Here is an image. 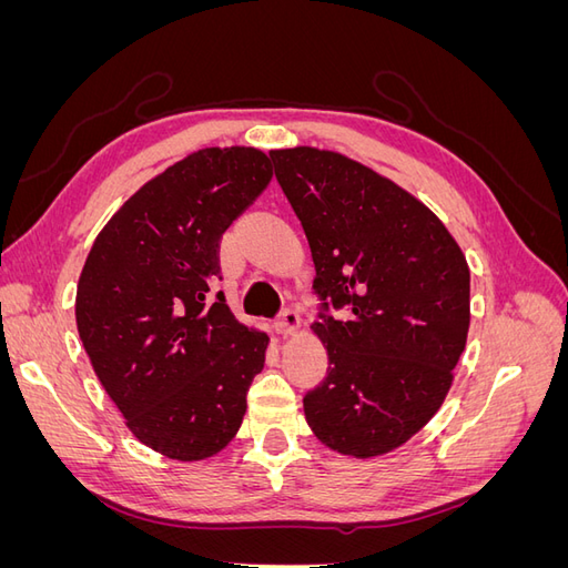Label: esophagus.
<instances>
[{
	"mask_svg": "<svg viewBox=\"0 0 568 568\" xmlns=\"http://www.w3.org/2000/svg\"><path fill=\"white\" fill-rule=\"evenodd\" d=\"M298 324H301V315H298L296 307L294 305L282 307V313L277 317L280 334H294L298 329Z\"/></svg>",
	"mask_w": 568,
	"mask_h": 568,
	"instance_id": "obj_1",
	"label": "esophagus"
}]
</instances>
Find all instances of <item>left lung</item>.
<instances>
[{"mask_svg": "<svg viewBox=\"0 0 568 568\" xmlns=\"http://www.w3.org/2000/svg\"><path fill=\"white\" fill-rule=\"evenodd\" d=\"M311 244L329 367L305 419L332 450L374 457L432 419L469 332V267L443 222L341 153L270 151Z\"/></svg>", "mask_w": 568, "mask_h": 568, "instance_id": "obj_1", "label": "left lung"}]
</instances>
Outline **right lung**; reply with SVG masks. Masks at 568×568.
Wrapping results in <instances>:
<instances>
[{
	"label": "right lung",
	"mask_w": 568,
	"mask_h": 568,
	"mask_svg": "<svg viewBox=\"0 0 568 568\" xmlns=\"http://www.w3.org/2000/svg\"><path fill=\"white\" fill-rule=\"evenodd\" d=\"M270 180L257 149L196 151L125 201L82 267V346L130 432L170 459L225 448L265 365L267 334L211 291L222 234Z\"/></svg>",
	"instance_id": "obj_1"
}]
</instances>
